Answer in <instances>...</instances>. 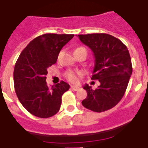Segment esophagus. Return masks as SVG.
<instances>
[{"instance_id": "esophagus-1", "label": "esophagus", "mask_w": 148, "mask_h": 148, "mask_svg": "<svg viewBox=\"0 0 148 148\" xmlns=\"http://www.w3.org/2000/svg\"><path fill=\"white\" fill-rule=\"evenodd\" d=\"M71 89L73 91H78L79 89V87H78V86H71Z\"/></svg>"}]
</instances>
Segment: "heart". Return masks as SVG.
I'll return each mask as SVG.
<instances>
[{
	"instance_id": "1",
	"label": "heart",
	"mask_w": 148,
	"mask_h": 148,
	"mask_svg": "<svg viewBox=\"0 0 148 148\" xmlns=\"http://www.w3.org/2000/svg\"><path fill=\"white\" fill-rule=\"evenodd\" d=\"M80 48H82V47H78V48H76L75 50L80 49ZM83 75H84V72L83 71H69L67 72L66 74V79H68L69 82H71L73 83H76L79 81L80 77L82 76Z\"/></svg>"
}]
</instances>
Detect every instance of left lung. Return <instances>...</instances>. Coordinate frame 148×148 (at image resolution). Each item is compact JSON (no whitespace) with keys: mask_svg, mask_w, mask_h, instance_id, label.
<instances>
[{"mask_svg":"<svg viewBox=\"0 0 148 148\" xmlns=\"http://www.w3.org/2000/svg\"><path fill=\"white\" fill-rule=\"evenodd\" d=\"M78 37L94 53L91 79H97L101 83L95 90L88 84L84 86L88 96L82 103L97 113L111 109L123 98L132 73L128 48L119 39L104 33L78 35Z\"/></svg>","mask_w":148,"mask_h":148,"instance_id":"left-lung-1","label":"left lung"}]
</instances>
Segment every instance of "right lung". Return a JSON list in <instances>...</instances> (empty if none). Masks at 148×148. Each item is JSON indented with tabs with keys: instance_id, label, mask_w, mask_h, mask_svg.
Here are the masks:
<instances>
[{
	"instance_id": "add662e5",
	"label": "right lung",
	"mask_w": 148,
	"mask_h": 148,
	"mask_svg": "<svg viewBox=\"0 0 148 148\" xmlns=\"http://www.w3.org/2000/svg\"><path fill=\"white\" fill-rule=\"evenodd\" d=\"M73 37L51 33L40 35L29 42L17 60L13 72L16 94L25 110L35 116L51 117L60 108L62 95L69 85L61 81L49 88L46 75L62 47Z\"/></svg>"
}]
</instances>
